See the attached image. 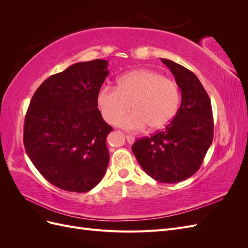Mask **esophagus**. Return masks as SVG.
<instances>
[{
  "mask_svg": "<svg viewBox=\"0 0 248 248\" xmlns=\"http://www.w3.org/2000/svg\"><path fill=\"white\" fill-rule=\"evenodd\" d=\"M126 140H127V142H128L129 145H132L133 142L136 141V139H134V137L129 136V134H127V136H126Z\"/></svg>",
  "mask_w": 248,
  "mask_h": 248,
  "instance_id": "1",
  "label": "esophagus"
}]
</instances>
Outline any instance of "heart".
I'll return each instance as SVG.
<instances>
[{
	"mask_svg": "<svg viewBox=\"0 0 248 248\" xmlns=\"http://www.w3.org/2000/svg\"><path fill=\"white\" fill-rule=\"evenodd\" d=\"M180 90L174 80L150 69H137L122 74L117 88L103 86L97 93V104L103 119L114 123L128 111L133 103L135 111L120 117L116 124L129 131L147 126L151 130L166 127L180 107Z\"/></svg>",
	"mask_w": 248,
	"mask_h": 248,
	"instance_id": "heart-1",
	"label": "heart"
}]
</instances>
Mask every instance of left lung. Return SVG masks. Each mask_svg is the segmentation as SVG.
Listing matches in <instances>:
<instances>
[{"instance_id":"1","label":"left lung","mask_w":248,"mask_h":248,"mask_svg":"<svg viewBox=\"0 0 248 248\" xmlns=\"http://www.w3.org/2000/svg\"><path fill=\"white\" fill-rule=\"evenodd\" d=\"M161 62L174 74L181 104L166 128L138 140L132 152L147 174L161 183H178L196 174L213 140L212 108L196 74L168 59Z\"/></svg>"}]
</instances>
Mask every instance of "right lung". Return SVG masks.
<instances>
[{
    "label": "right lung",
    "instance_id": "obj_1",
    "mask_svg": "<svg viewBox=\"0 0 248 248\" xmlns=\"http://www.w3.org/2000/svg\"><path fill=\"white\" fill-rule=\"evenodd\" d=\"M108 62L76 63L44 80L25 119L24 145L35 168L49 183L86 192L98 184L109 161L97 93L108 76Z\"/></svg>",
    "mask_w": 248,
    "mask_h": 248
}]
</instances>
